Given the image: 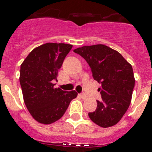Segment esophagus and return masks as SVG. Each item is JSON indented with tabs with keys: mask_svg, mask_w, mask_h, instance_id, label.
<instances>
[{
	"mask_svg": "<svg viewBox=\"0 0 152 152\" xmlns=\"http://www.w3.org/2000/svg\"><path fill=\"white\" fill-rule=\"evenodd\" d=\"M80 96L82 99H86V97H87V96H86V94H84V93H81V94H80Z\"/></svg>",
	"mask_w": 152,
	"mask_h": 152,
	"instance_id": "1",
	"label": "esophagus"
}]
</instances>
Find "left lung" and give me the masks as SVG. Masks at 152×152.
<instances>
[{"label":"left lung","instance_id":"1","mask_svg":"<svg viewBox=\"0 0 152 152\" xmlns=\"http://www.w3.org/2000/svg\"><path fill=\"white\" fill-rule=\"evenodd\" d=\"M89 64L92 76L101 84L98 88L102 100L90 119L107 128L116 125L128 110L135 86L132 67L117 51L105 45H85L74 50Z\"/></svg>","mask_w":152,"mask_h":152}]
</instances>
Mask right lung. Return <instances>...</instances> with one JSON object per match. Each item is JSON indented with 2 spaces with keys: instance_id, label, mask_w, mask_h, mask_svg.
<instances>
[{
  "instance_id": "1",
  "label": "right lung",
  "mask_w": 152,
  "mask_h": 152,
  "mask_svg": "<svg viewBox=\"0 0 152 152\" xmlns=\"http://www.w3.org/2000/svg\"><path fill=\"white\" fill-rule=\"evenodd\" d=\"M72 46L64 43L43 44L35 48L21 64L20 83L24 103L39 123L51 124L58 120L70 102L77 96L75 91L55 88L53 84Z\"/></svg>"
}]
</instances>
